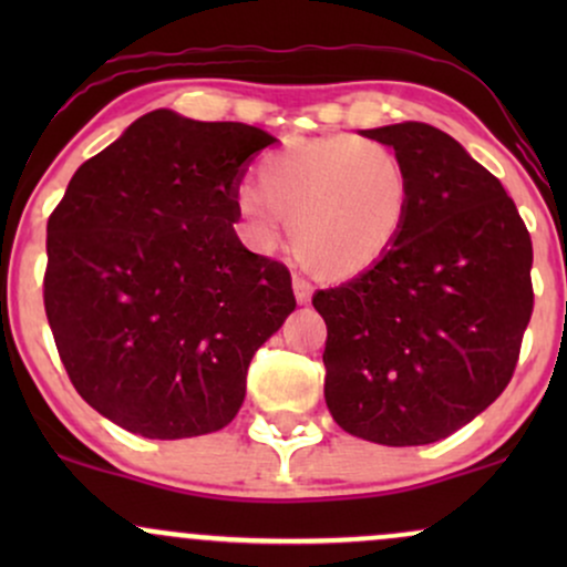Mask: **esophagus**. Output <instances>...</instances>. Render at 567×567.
Segmentation results:
<instances>
[{"label":"esophagus","mask_w":567,"mask_h":567,"mask_svg":"<svg viewBox=\"0 0 567 567\" xmlns=\"http://www.w3.org/2000/svg\"><path fill=\"white\" fill-rule=\"evenodd\" d=\"M292 292H296V301L298 303H306L309 301V296H311V285L306 282L303 277H292Z\"/></svg>","instance_id":"1"}]
</instances>
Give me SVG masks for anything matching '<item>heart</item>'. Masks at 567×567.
Instances as JSON below:
<instances>
[{"label": "heart", "instance_id": "obj_1", "mask_svg": "<svg viewBox=\"0 0 567 567\" xmlns=\"http://www.w3.org/2000/svg\"><path fill=\"white\" fill-rule=\"evenodd\" d=\"M413 207V178L389 143L354 133L322 135L269 154L258 192L243 188L237 210L261 247L290 224L292 252L328 279L362 275L392 250Z\"/></svg>", "mask_w": 567, "mask_h": 567}]
</instances>
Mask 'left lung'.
Instances as JSON below:
<instances>
[{"label":"left lung","mask_w":567,"mask_h":567,"mask_svg":"<svg viewBox=\"0 0 567 567\" xmlns=\"http://www.w3.org/2000/svg\"><path fill=\"white\" fill-rule=\"evenodd\" d=\"M405 159L413 207L392 250L311 298L328 324L324 402L379 445L437 442L496 402L533 315V245L512 197L424 122L365 130Z\"/></svg>","instance_id":"obj_1"}]
</instances>
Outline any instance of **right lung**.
I'll list each match as a JSON object with an SVG mask.
<instances>
[{"mask_svg": "<svg viewBox=\"0 0 567 567\" xmlns=\"http://www.w3.org/2000/svg\"><path fill=\"white\" fill-rule=\"evenodd\" d=\"M275 141L157 109L69 181L44 311L74 389L116 426L199 437L243 405L252 354L296 309L290 271L234 231L247 162Z\"/></svg>", "mask_w": 567, "mask_h": 567, "instance_id": "right-lung-1", "label": "right lung"}]
</instances>
